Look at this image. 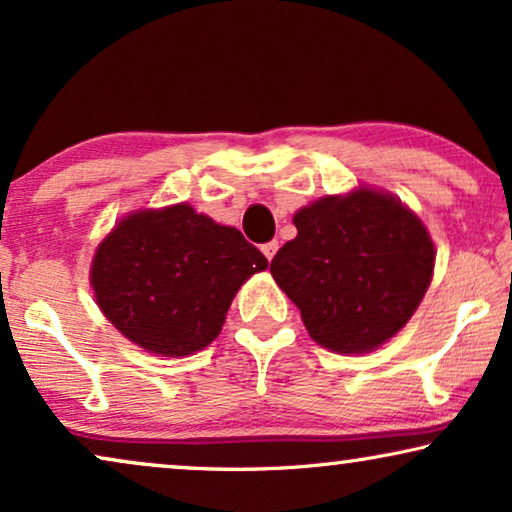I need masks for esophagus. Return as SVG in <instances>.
I'll return each instance as SVG.
<instances>
[{
	"label": "esophagus",
	"instance_id": "obj_1",
	"mask_svg": "<svg viewBox=\"0 0 512 512\" xmlns=\"http://www.w3.org/2000/svg\"><path fill=\"white\" fill-rule=\"evenodd\" d=\"M277 249H279V244L272 240V242H268V244H263L261 247V251H263V256L268 258V261H272V258H275V254H277Z\"/></svg>",
	"mask_w": 512,
	"mask_h": 512
}]
</instances>
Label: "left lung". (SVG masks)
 I'll use <instances>...</instances> for the list:
<instances>
[{"label": "left lung", "instance_id": "obj_1", "mask_svg": "<svg viewBox=\"0 0 512 512\" xmlns=\"http://www.w3.org/2000/svg\"><path fill=\"white\" fill-rule=\"evenodd\" d=\"M298 235L270 272L307 333L338 354H366L408 324L431 284L424 223L389 193L326 195L293 216Z\"/></svg>", "mask_w": 512, "mask_h": 512}]
</instances>
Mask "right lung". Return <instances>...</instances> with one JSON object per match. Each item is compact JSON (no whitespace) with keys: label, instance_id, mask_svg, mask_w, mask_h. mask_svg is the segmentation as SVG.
<instances>
[{"label":"right lung","instance_id":"1","mask_svg":"<svg viewBox=\"0 0 512 512\" xmlns=\"http://www.w3.org/2000/svg\"><path fill=\"white\" fill-rule=\"evenodd\" d=\"M268 258L191 205L142 209L104 237L90 286L111 324L146 352L188 356L221 333L235 293Z\"/></svg>","mask_w":512,"mask_h":512}]
</instances>
